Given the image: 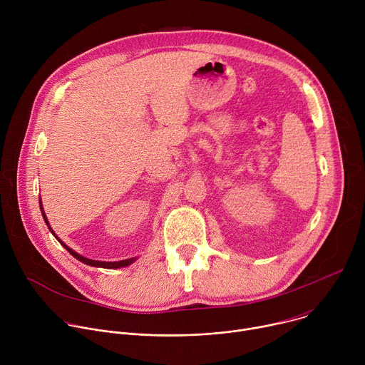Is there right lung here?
Here are the masks:
<instances>
[{"instance_id": "add662e5", "label": "right lung", "mask_w": 365, "mask_h": 365, "mask_svg": "<svg viewBox=\"0 0 365 365\" xmlns=\"http://www.w3.org/2000/svg\"><path fill=\"white\" fill-rule=\"evenodd\" d=\"M40 210H41V215H43V218H44V222L47 224V227H48V230L51 231V228H50V225H48V222H47V218H46V215H44V212H43V207H41V205H40ZM51 234H53V231H51ZM55 235V234H53ZM56 237V235H55ZM58 238V237H56ZM59 240V238H58ZM59 242H62L61 240H59ZM62 245L76 258V259H79V262H82V263H85V264H88V266H93V267H102V269H120V267H125V266H128V264H131L135 258H128V259H121V262H95V259H89V258H86V257H82L81 254H78V252H75L73 250H71L69 247H66L63 242H62Z\"/></svg>"}]
</instances>
